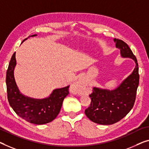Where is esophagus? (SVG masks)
<instances>
[{
  "instance_id": "1",
  "label": "esophagus",
  "mask_w": 149,
  "mask_h": 149,
  "mask_svg": "<svg viewBox=\"0 0 149 149\" xmlns=\"http://www.w3.org/2000/svg\"><path fill=\"white\" fill-rule=\"evenodd\" d=\"M84 87V84L81 80H79L75 82V83L72 86V88L73 90L76 91V92H79L81 90V88Z\"/></svg>"
}]
</instances>
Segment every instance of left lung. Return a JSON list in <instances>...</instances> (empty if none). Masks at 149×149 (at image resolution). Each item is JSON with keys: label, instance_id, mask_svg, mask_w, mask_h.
<instances>
[{"label": "left lung", "instance_id": "obj_1", "mask_svg": "<svg viewBox=\"0 0 149 149\" xmlns=\"http://www.w3.org/2000/svg\"><path fill=\"white\" fill-rule=\"evenodd\" d=\"M114 41L116 47L120 49L122 57L134 59L136 66L132 74L116 89L110 91L94 87L89 95L91 104L85 110V114L90 120L103 125L117 123L131 110L139 84V65L136 57L123 40L114 39Z\"/></svg>", "mask_w": 149, "mask_h": 149}]
</instances>
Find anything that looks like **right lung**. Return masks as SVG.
Here are the masks:
<instances>
[{"mask_svg":"<svg viewBox=\"0 0 149 149\" xmlns=\"http://www.w3.org/2000/svg\"><path fill=\"white\" fill-rule=\"evenodd\" d=\"M36 35H33L31 37ZM25 39H26L23 41ZM15 65L16 59L14 53L6 75L7 97L11 108L17 115L30 123L43 124L53 121L60 112L64 98L70 93V86L54 90L49 97L42 100L25 96L20 93L15 80Z\"/></svg>","mask_w":149,"mask_h":149,"instance_id":"add662e5","label":"right lung"}]
</instances>
